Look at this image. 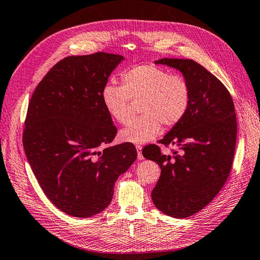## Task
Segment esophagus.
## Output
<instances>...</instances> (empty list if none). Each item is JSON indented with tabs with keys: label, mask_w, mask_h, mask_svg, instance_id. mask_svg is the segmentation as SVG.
Masks as SVG:
<instances>
[{
	"label": "esophagus",
	"mask_w": 260,
	"mask_h": 260,
	"mask_svg": "<svg viewBox=\"0 0 260 260\" xmlns=\"http://www.w3.org/2000/svg\"><path fill=\"white\" fill-rule=\"evenodd\" d=\"M136 151H137V157H139V160H143L144 156L142 154V146L136 145Z\"/></svg>",
	"instance_id": "esophagus-1"
}]
</instances>
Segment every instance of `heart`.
<instances>
[{
	"label": "heart",
	"mask_w": 260,
	"mask_h": 260,
	"mask_svg": "<svg viewBox=\"0 0 260 260\" xmlns=\"http://www.w3.org/2000/svg\"><path fill=\"white\" fill-rule=\"evenodd\" d=\"M123 86L106 84L101 101L107 113L121 125L131 118L129 99H141L140 113L120 131V139L129 143H146L159 135L161 124L174 127L189 109L191 90L181 75H171L154 65H137L121 73Z\"/></svg>",
	"instance_id": "heart-1"
}]
</instances>
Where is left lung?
<instances>
[{"instance_id": "left-lung-1", "label": "left lung", "mask_w": 260, "mask_h": 260, "mask_svg": "<svg viewBox=\"0 0 260 260\" xmlns=\"http://www.w3.org/2000/svg\"><path fill=\"white\" fill-rule=\"evenodd\" d=\"M179 70L191 90L189 109L159 143L177 145L180 153L166 155L153 144L144 157L160 166L152 201L165 214L185 218L210 204L230 175L237 141V118L231 94L215 75L192 59L162 58Z\"/></svg>"}]
</instances>
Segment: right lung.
Instances as JSON below:
<instances>
[{"instance_id":"right-lung-1","label":"right lung","mask_w":260,"mask_h":260,"mask_svg":"<svg viewBox=\"0 0 260 260\" xmlns=\"http://www.w3.org/2000/svg\"><path fill=\"white\" fill-rule=\"evenodd\" d=\"M123 59L104 52L65 57L44 76L29 101L25 155L45 195L69 215L103 212L113 200L116 180L136 160L132 143L104 149L117 128L101 91Z\"/></svg>"}]
</instances>
